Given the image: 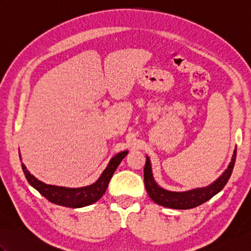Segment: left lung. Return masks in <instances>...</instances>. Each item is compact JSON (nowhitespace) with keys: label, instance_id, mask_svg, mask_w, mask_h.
I'll return each mask as SVG.
<instances>
[{"label":"left lung","instance_id":"8db88e82","mask_svg":"<svg viewBox=\"0 0 251 251\" xmlns=\"http://www.w3.org/2000/svg\"><path fill=\"white\" fill-rule=\"evenodd\" d=\"M236 159V148L234 150L233 156L230 164H228L226 172L223 173L215 182H212L210 185L205 186V188H199L194 190H190L186 192H172L161 188L153 178L151 162L149 156H147V162L145 166V185L149 196L151 197L153 201L156 204L162 205L164 207L173 208V209H191L204 204L205 201H209L212 196H215L217 193L225 188V185L227 183L230 179L234 164Z\"/></svg>","mask_w":251,"mask_h":251}]
</instances>
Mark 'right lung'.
<instances>
[{"mask_svg": "<svg viewBox=\"0 0 251 251\" xmlns=\"http://www.w3.org/2000/svg\"><path fill=\"white\" fill-rule=\"evenodd\" d=\"M127 153L128 151L117 153L114 157L111 158L109 165L101 174L100 178L95 183L83 186V188H65V186L46 184L37 180L33 175H31L24 164H21V167H23L28 182L35 190L39 191L45 199L60 206L79 208L92 205L102 197L106 188H108L112 176L122 162V159L127 155Z\"/></svg>", "mask_w": 251, "mask_h": 251, "instance_id": "obj_1", "label": "right lung"}]
</instances>
